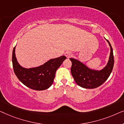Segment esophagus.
I'll return each mask as SVG.
<instances>
[{
	"label": "esophagus",
	"mask_w": 124,
	"mask_h": 124,
	"mask_svg": "<svg viewBox=\"0 0 124 124\" xmlns=\"http://www.w3.org/2000/svg\"><path fill=\"white\" fill-rule=\"evenodd\" d=\"M72 52H70V51H67L65 52V54H64V55H65V56L67 57V58L70 57L71 56H72Z\"/></svg>",
	"instance_id": "obj_1"
}]
</instances>
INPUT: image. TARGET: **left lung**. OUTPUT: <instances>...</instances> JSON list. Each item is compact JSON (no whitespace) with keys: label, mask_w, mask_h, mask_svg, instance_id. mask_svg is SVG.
<instances>
[{"label":"left lung","mask_w":124,"mask_h":124,"mask_svg":"<svg viewBox=\"0 0 124 124\" xmlns=\"http://www.w3.org/2000/svg\"><path fill=\"white\" fill-rule=\"evenodd\" d=\"M107 41L111 48V53L107 64L101 70H93L79 61L70 58L72 64L71 73L78 86L85 89H95L101 85L109 77L114 65V57L111 44L107 39Z\"/></svg>","instance_id":"obj_1"}]
</instances>
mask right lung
Masks as SVG:
<instances>
[{
    "mask_svg": "<svg viewBox=\"0 0 124 124\" xmlns=\"http://www.w3.org/2000/svg\"><path fill=\"white\" fill-rule=\"evenodd\" d=\"M15 47L12 52V64L18 79L30 89L35 90L47 89L53 84L57 69L66 59L65 56L50 59L38 67L26 69L18 64L15 56Z\"/></svg>",
    "mask_w": 124,
    "mask_h": 124,
    "instance_id": "1",
    "label": "right lung"
}]
</instances>
